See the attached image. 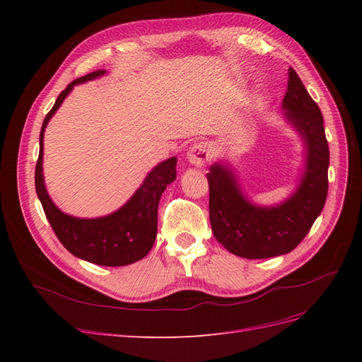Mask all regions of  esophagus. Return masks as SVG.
<instances>
[{
  "mask_svg": "<svg viewBox=\"0 0 362 362\" xmlns=\"http://www.w3.org/2000/svg\"><path fill=\"white\" fill-rule=\"evenodd\" d=\"M211 149L205 141H199V144H194L190 149L187 158L194 166H204L206 161L211 160Z\"/></svg>",
  "mask_w": 362,
  "mask_h": 362,
  "instance_id": "esophagus-1",
  "label": "esophagus"
}]
</instances>
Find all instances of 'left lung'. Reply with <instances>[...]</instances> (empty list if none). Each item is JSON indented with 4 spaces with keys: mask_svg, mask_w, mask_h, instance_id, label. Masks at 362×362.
I'll list each match as a JSON object with an SVG mask.
<instances>
[{
    "mask_svg": "<svg viewBox=\"0 0 362 362\" xmlns=\"http://www.w3.org/2000/svg\"><path fill=\"white\" fill-rule=\"evenodd\" d=\"M282 107L308 148L306 170L293 198L275 208H259L243 198L231 170L216 164L206 173L213 234L231 254L249 259L291 252L310 233L327 196L329 146L323 116L293 68Z\"/></svg>",
    "mask_w": 362,
    "mask_h": 362,
    "instance_id": "8db88e82",
    "label": "left lung"
}]
</instances>
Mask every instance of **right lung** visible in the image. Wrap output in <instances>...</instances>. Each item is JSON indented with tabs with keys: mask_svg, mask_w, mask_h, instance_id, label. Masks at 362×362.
I'll return each instance as SVG.
<instances>
[{
	"mask_svg": "<svg viewBox=\"0 0 362 362\" xmlns=\"http://www.w3.org/2000/svg\"><path fill=\"white\" fill-rule=\"evenodd\" d=\"M103 69H96L80 78L74 80L59 95L56 104L42 124L39 137V158L36 163L35 182L36 192L43 206V211L48 222L56 233L60 243L66 247L72 255L86 259L93 264L107 267L128 266L148 255L157 237V211L161 193L166 185L177 180V158H169L160 163L152 170L140 189L134 193L120 210L100 218H76L62 213L54 205L45 190L42 175V157H43V131L48 120L56 113L72 87L86 80L103 75Z\"/></svg>",
	"mask_w": 362,
	"mask_h": 362,
	"instance_id": "add662e5",
	"label": "right lung"
}]
</instances>
